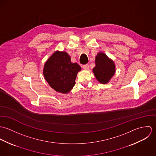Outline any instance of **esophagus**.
<instances>
[{
    "label": "esophagus",
    "instance_id": "34e87169",
    "mask_svg": "<svg viewBox=\"0 0 156 156\" xmlns=\"http://www.w3.org/2000/svg\"><path fill=\"white\" fill-rule=\"evenodd\" d=\"M83 68L84 69H89V65L88 64H86V65L83 66Z\"/></svg>",
    "mask_w": 156,
    "mask_h": 156
}]
</instances>
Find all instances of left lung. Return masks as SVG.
Returning <instances> with one entry per match:
<instances>
[{
	"label": "left lung",
	"instance_id": "8db88e82",
	"mask_svg": "<svg viewBox=\"0 0 156 156\" xmlns=\"http://www.w3.org/2000/svg\"><path fill=\"white\" fill-rule=\"evenodd\" d=\"M95 66L92 71L96 79L101 84L109 83L115 73V64L105 53L99 52L95 56Z\"/></svg>",
	"mask_w": 156,
	"mask_h": 156
}]
</instances>
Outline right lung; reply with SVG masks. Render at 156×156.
<instances>
[{"mask_svg":"<svg viewBox=\"0 0 156 156\" xmlns=\"http://www.w3.org/2000/svg\"><path fill=\"white\" fill-rule=\"evenodd\" d=\"M81 67L71 61L66 51H55L45 62L43 74L45 80L55 90L67 94L76 84L75 80Z\"/></svg>","mask_w":156,"mask_h":156,"instance_id":"obj_1","label":"right lung"}]
</instances>
